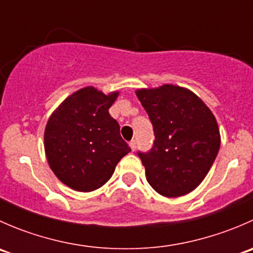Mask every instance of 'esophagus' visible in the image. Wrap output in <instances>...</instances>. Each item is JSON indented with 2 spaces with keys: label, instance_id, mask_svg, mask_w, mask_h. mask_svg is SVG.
Instances as JSON below:
<instances>
[{
  "label": "esophagus",
  "instance_id": "1",
  "mask_svg": "<svg viewBox=\"0 0 253 253\" xmlns=\"http://www.w3.org/2000/svg\"><path fill=\"white\" fill-rule=\"evenodd\" d=\"M129 148L132 149V152H134V150H136V141H134V139H132V141L129 142Z\"/></svg>",
  "mask_w": 253,
  "mask_h": 253
}]
</instances>
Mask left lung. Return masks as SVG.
Returning <instances> with one entry per match:
<instances>
[{
  "mask_svg": "<svg viewBox=\"0 0 253 253\" xmlns=\"http://www.w3.org/2000/svg\"><path fill=\"white\" fill-rule=\"evenodd\" d=\"M154 128L148 153H138L149 185L164 197H181L208 174L220 147L218 122L190 89L174 84L136 90Z\"/></svg>",
  "mask_w": 253,
  "mask_h": 253,
  "instance_id": "8db88e82",
  "label": "left lung"
}]
</instances>
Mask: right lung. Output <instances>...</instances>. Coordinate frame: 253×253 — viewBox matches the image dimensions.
Listing matches in <instances>:
<instances>
[{
    "instance_id": "right-lung-1",
    "label": "right lung",
    "mask_w": 253,
    "mask_h": 253,
    "mask_svg": "<svg viewBox=\"0 0 253 253\" xmlns=\"http://www.w3.org/2000/svg\"><path fill=\"white\" fill-rule=\"evenodd\" d=\"M119 94L84 86L48 117L44 132L47 163L56 177L72 190L100 188L110 180L117 163L131 152L109 114Z\"/></svg>"
}]
</instances>
